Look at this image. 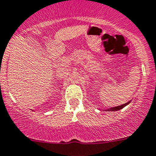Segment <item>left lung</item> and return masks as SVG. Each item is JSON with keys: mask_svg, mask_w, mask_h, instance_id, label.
I'll list each match as a JSON object with an SVG mask.
<instances>
[{"mask_svg": "<svg viewBox=\"0 0 156 156\" xmlns=\"http://www.w3.org/2000/svg\"><path fill=\"white\" fill-rule=\"evenodd\" d=\"M130 102H131V101H128V103H125V104H122V105H120V106L114 107V108H108V109L104 110V111H119V110L122 109V108H125V106H127V105H128V104H130Z\"/></svg>", "mask_w": 156, "mask_h": 156, "instance_id": "obj_1", "label": "left lung"}]
</instances>
